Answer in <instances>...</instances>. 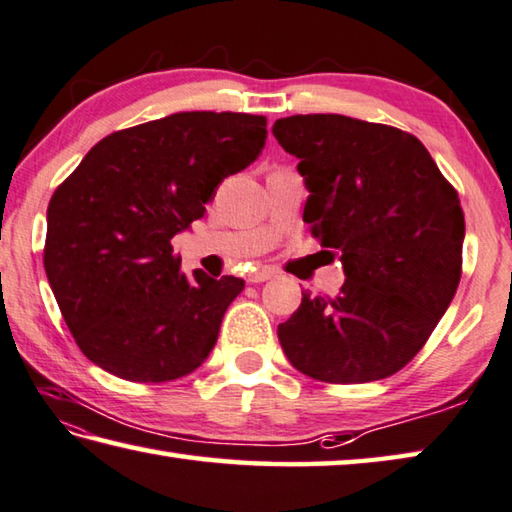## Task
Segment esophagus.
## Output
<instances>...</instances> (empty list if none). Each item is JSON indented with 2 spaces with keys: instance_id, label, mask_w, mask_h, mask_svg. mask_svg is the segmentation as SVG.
<instances>
[{
  "instance_id": "esophagus-1",
  "label": "esophagus",
  "mask_w": 512,
  "mask_h": 512,
  "mask_svg": "<svg viewBox=\"0 0 512 512\" xmlns=\"http://www.w3.org/2000/svg\"><path fill=\"white\" fill-rule=\"evenodd\" d=\"M275 275H277L275 268H271V266H262V268H257V271H253V273L248 275V282H250V284H259V282L273 280Z\"/></svg>"
}]
</instances>
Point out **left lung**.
<instances>
[{"instance_id":"1","label":"left lung","mask_w":512,"mask_h":512,"mask_svg":"<svg viewBox=\"0 0 512 512\" xmlns=\"http://www.w3.org/2000/svg\"><path fill=\"white\" fill-rule=\"evenodd\" d=\"M311 197L304 221L347 282L336 297L302 293L277 327L295 369L331 385L403 369L448 309L461 280L463 219L452 183L416 136L340 114L275 120Z\"/></svg>"}]
</instances>
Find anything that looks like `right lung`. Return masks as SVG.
Listing matches in <instances>:
<instances>
[{
    "label": "right lung",
    "instance_id": "right-lung-1",
    "mask_svg": "<svg viewBox=\"0 0 512 512\" xmlns=\"http://www.w3.org/2000/svg\"><path fill=\"white\" fill-rule=\"evenodd\" d=\"M266 116L181 111L102 138L55 188L44 271L85 356L132 383L197 369L244 280L181 273L172 237L257 159Z\"/></svg>",
    "mask_w": 512,
    "mask_h": 512
}]
</instances>
